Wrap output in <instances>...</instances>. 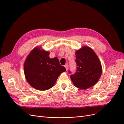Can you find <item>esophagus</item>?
Returning <instances> with one entry per match:
<instances>
[{
    "label": "esophagus",
    "mask_w": 124,
    "mask_h": 124,
    "mask_svg": "<svg viewBox=\"0 0 124 124\" xmlns=\"http://www.w3.org/2000/svg\"><path fill=\"white\" fill-rule=\"evenodd\" d=\"M65 67L66 70H68V64H66L65 65Z\"/></svg>",
    "instance_id": "obj_1"
}]
</instances>
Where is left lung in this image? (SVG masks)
Segmentation results:
<instances>
[{
	"instance_id": "obj_1",
	"label": "left lung",
	"mask_w": 124,
	"mask_h": 124,
	"mask_svg": "<svg viewBox=\"0 0 124 124\" xmlns=\"http://www.w3.org/2000/svg\"><path fill=\"white\" fill-rule=\"evenodd\" d=\"M75 55L77 70L70 76L74 85L81 89L93 86L100 78L102 73L101 64L99 57L88 46H83L77 50Z\"/></svg>"
}]
</instances>
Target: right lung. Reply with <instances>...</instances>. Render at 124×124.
Listing matches in <instances>:
<instances>
[{"label": "right lung", "instance_id": "add662e5", "mask_svg": "<svg viewBox=\"0 0 124 124\" xmlns=\"http://www.w3.org/2000/svg\"><path fill=\"white\" fill-rule=\"evenodd\" d=\"M50 52L36 47L29 54L24 63L25 78L30 85L40 90L53 87L58 76L66 71L57 57L50 58Z\"/></svg>", "mask_w": 124, "mask_h": 124}]
</instances>
